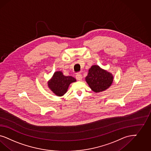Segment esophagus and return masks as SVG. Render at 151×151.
Here are the masks:
<instances>
[{
  "label": "esophagus",
  "instance_id": "34e87169",
  "mask_svg": "<svg viewBox=\"0 0 151 151\" xmlns=\"http://www.w3.org/2000/svg\"><path fill=\"white\" fill-rule=\"evenodd\" d=\"M76 78L78 81H81L82 80V78H83L82 75L81 73H77L76 75Z\"/></svg>",
  "mask_w": 151,
  "mask_h": 151
}]
</instances>
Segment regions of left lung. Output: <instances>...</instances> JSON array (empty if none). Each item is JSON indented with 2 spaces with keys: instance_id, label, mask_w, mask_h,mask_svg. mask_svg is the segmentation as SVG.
Wrapping results in <instances>:
<instances>
[{
  "instance_id": "obj_1",
  "label": "left lung",
  "mask_w": 151,
  "mask_h": 151,
  "mask_svg": "<svg viewBox=\"0 0 151 151\" xmlns=\"http://www.w3.org/2000/svg\"><path fill=\"white\" fill-rule=\"evenodd\" d=\"M111 73L104 70L97 65H93L88 70L85 81L95 93H99L109 88L113 82Z\"/></svg>"
}]
</instances>
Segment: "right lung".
Returning a JSON list of instances; mask_svg holds the SVG:
<instances>
[{
	"label": "right lung",
	"instance_id": "add662e5",
	"mask_svg": "<svg viewBox=\"0 0 151 151\" xmlns=\"http://www.w3.org/2000/svg\"><path fill=\"white\" fill-rule=\"evenodd\" d=\"M76 79L71 76H65L61 71L53 73L52 78L47 82V85L53 93L58 96H62L68 91L69 85Z\"/></svg>",
	"mask_w": 151,
	"mask_h": 151
}]
</instances>
